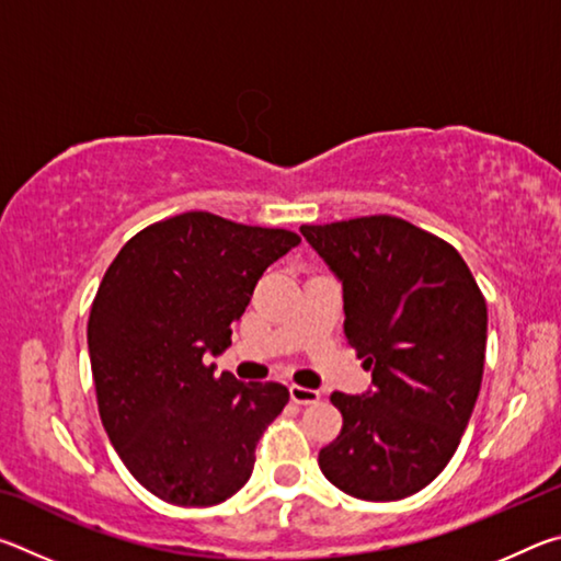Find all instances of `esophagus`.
<instances>
[{"label": "esophagus", "instance_id": "obj_1", "mask_svg": "<svg viewBox=\"0 0 561 561\" xmlns=\"http://www.w3.org/2000/svg\"><path fill=\"white\" fill-rule=\"evenodd\" d=\"M289 396H291V401L299 405L319 403V398H321V393L314 391V388H304V386H289Z\"/></svg>", "mask_w": 561, "mask_h": 561}]
</instances>
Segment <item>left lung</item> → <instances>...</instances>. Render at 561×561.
<instances>
[{
    "label": "left lung",
    "instance_id": "obj_1",
    "mask_svg": "<svg viewBox=\"0 0 561 561\" xmlns=\"http://www.w3.org/2000/svg\"><path fill=\"white\" fill-rule=\"evenodd\" d=\"M301 234L341 282L344 334L374 383L331 393L344 425L319 468L358 500L415 495L450 462L478 401L485 297L455 247L401 217L301 225Z\"/></svg>",
    "mask_w": 561,
    "mask_h": 561
}]
</instances>
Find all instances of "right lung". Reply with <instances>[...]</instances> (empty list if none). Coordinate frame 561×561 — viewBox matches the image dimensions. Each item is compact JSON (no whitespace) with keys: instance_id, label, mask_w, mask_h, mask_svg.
I'll return each instance as SVG.
<instances>
[{"instance_id":"add662e5","label":"right lung","mask_w":561,"mask_h":561,"mask_svg":"<svg viewBox=\"0 0 561 561\" xmlns=\"http://www.w3.org/2000/svg\"><path fill=\"white\" fill-rule=\"evenodd\" d=\"M299 234L183 213L140 230L103 274L89 317L99 413L133 478L180 507L225 502L282 413V383L215 376L210 356Z\"/></svg>"}]
</instances>
